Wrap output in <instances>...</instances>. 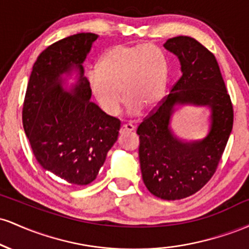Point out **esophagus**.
Here are the masks:
<instances>
[{"instance_id":"esophagus-1","label":"esophagus","mask_w":249,"mask_h":249,"mask_svg":"<svg viewBox=\"0 0 249 249\" xmlns=\"http://www.w3.org/2000/svg\"><path fill=\"white\" fill-rule=\"evenodd\" d=\"M131 131H134V125H132V124H124L121 127V132L122 133L131 132Z\"/></svg>"}]
</instances>
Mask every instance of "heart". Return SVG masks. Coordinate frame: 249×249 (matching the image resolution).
Masks as SVG:
<instances>
[{"label":"heart","mask_w":249,"mask_h":249,"mask_svg":"<svg viewBox=\"0 0 249 249\" xmlns=\"http://www.w3.org/2000/svg\"><path fill=\"white\" fill-rule=\"evenodd\" d=\"M168 67L164 53L152 45L117 44L105 51L91 73L92 95L107 115H117L127 99L128 112L137 115L141 107L152 108L165 97Z\"/></svg>","instance_id":"b5f03b06"}]
</instances>
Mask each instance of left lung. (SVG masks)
<instances>
[{
	"instance_id": "1",
	"label": "left lung",
	"mask_w": 249,
	"mask_h": 249,
	"mask_svg": "<svg viewBox=\"0 0 249 249\" xmlns=\"http://www.w3.org/2000/svg\"><path fill=\"white\" fill-rule=\"evenodd\" d=\"M164 48L179 58L182 75L138 126L139 160L145 186L164 200L187 198L201 190L218 168L233 128V105L215 56L188 36L167 39ZM211 107L206 139L181 142L169 128L176 105Z\"/></svg>"
}]
</instances>
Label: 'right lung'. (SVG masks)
<instances>
[{
  "mask_svg": "<svg viewBox=\"0 0 249 249\" xmlns=\"http://www.w3.org/2000/svg\"><path fill=\"white\" fill-rule=\"evenodd\" d=\"M96 34L82 33L49 45L33 67L22 111L23 127L38 164L57 179L84 186L97 178L118 138L121 122L90 102L83 76ZM79 70L74 95L61 88L60 76Z\"/></svg>",
  "mask_w": 249,
  "mask_h": 249,
  "instance_id": "right-lung-1",
  "label": "right lung"
}]
</instances>
